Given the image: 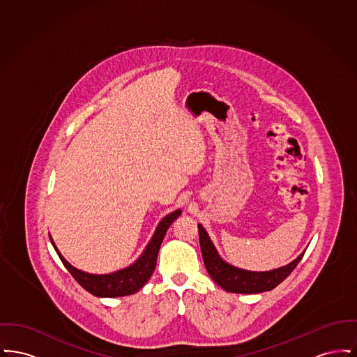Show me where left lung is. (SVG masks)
Instances as JSON below:
<instances>
[{
    "label": "left lung",
    "instance_id": "1",
    "mask_svg": "<svg viewBox=\"0 0 357 357\" xmlns=\"http://www.w3.org/2000/svg\"><path fill=\"white\" fill-rule=\"evenodd\" d=\"M198 230H199V243H201L206 271L222 289L230 293L255 294V293L272 290L294 271V268L298 265V262L301 261L303 255L305 253L304 250L288 265L273 269V271H268V272L245 271L234 265H230L222 258L201 223H198Z\"/></svg>",
    "mask_w": 357,
    "mask_h": 357
}]
</instances>
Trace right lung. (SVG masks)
Listing matches in <instances>:
<instances>
[{"label": "right lung", "instance_id": "add662e5", "mask_svg": "<svg viewBox=\"0 0 357 357\" xmlns=\"http://www.w3.org/2000/svg\"><path fill=\"white\" fill-rule=\"evenodd\" d=\"M182 214V210H175L166 215L155 229L151 241L146 246L144 252L136 259L135 262L124 269H120L118 272L108 273V274H92V273L83 272L75 266H72L68 261L59 252L57 246L53 242V238L50 234L52 245L56 250L57 255L60 257L64 266L68 269L72 277L89 291L91 294L96 297H123L134 294L137 290L143 288L146 282L153 275L155 266H156V258L162 245V241L167 233V229L171 223L175 221Z\"/></svg>", "mask_w": 357, "mask_h": 357}]
</instances>
